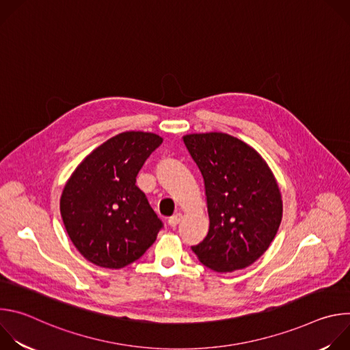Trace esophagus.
<instances>
[{
    "mask_svg": "<svg viewBox=\"0 0 350 350\" xmlns=\"http://www.w3.org/2000/svg\"><path fill=\"white\" fill-rule=\"evenodd\" d=\"M180 220H181V213H174L173 216H170V217L167 219V224H169L170 227H176V226L180 223Z\"/></svg>",
    "mask_w": 350,
    "mask_h": 350,
    "instance_id": "34e87169",
    "label": "esophagus"
}]
</instances>
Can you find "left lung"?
Wrapping results in <instances>:
<instances>
[{
  "label": "left lung",
  "instance_id": "left-lung-1",
  "mask_svg": "<svg viewBox=\"0 0 350 350\" xmlns=\"http://www.w3.org/2000/svg\"><path fill=\"white\" fill-rule=\"evenodd\" d=\"M184 144L205 181L209 232L191 246L206 267L231 273L256 262L274 239L282 201L277 181L254 148L223 133L189 134Z\"/></svg>",
  "mask_w": 350,
  "mask_h": 350
}]
</instances>
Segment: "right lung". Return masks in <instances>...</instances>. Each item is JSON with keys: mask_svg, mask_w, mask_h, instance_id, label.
Wrapping results in <instances>:
<instances>
[{"mask_svg": "<svg viewBox=\"0 0 350 350\" xmlns=\"http://www.w3.org/2000/svg\"><path fill=\"white\" fill-rule=\"evenodd\" d=\"M162 141L152 133H120L94 149L66 183L61 216L88 262L122 269L155 242L163 223L135 178Z\"/></svg>", "mask_w": 350, "mask_h": 350, "instance_id": "add662e5", "label": "right lung"}]
</instances>
